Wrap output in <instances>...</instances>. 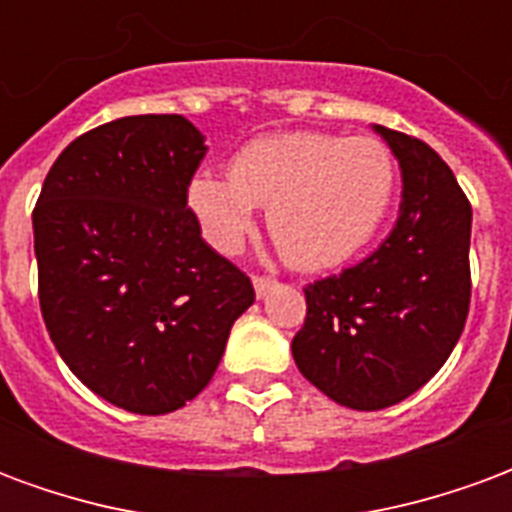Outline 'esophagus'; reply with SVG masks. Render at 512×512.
<instances>
[{
	"label": "esophagus",
	"mask_w": 512,
	"mask_h": 512,
	"mask_svg": "<svg viewBox=\"0 0 512 512\" xmlns=\"http://www.w3.org/2000/svg\"><path fill=\"white\" fill-rule=\"evenodd\" d=\"M273 286H275L273 278H264V275H256V278H253V289H256V297H267V292H270Z\"/></svg>",
	"instance_id": "esophagus-1"
}]
</instances>
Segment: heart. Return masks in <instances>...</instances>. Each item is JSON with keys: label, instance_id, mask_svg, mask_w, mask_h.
<instances>
[{"label": "heart", "instance_id": "b5f03b06", "mask_svg": "<svg viewBox=\"0 0 512 512\" xmlns=\"http://www.w3.org/2000/svg\"><path fill=\"white\" fill-rule=\"evenodd\" d=\"M400 187L391 148L375 137L284 132L250 140L228 176L209 170L187 184V206L206 242L237 253L267 206V228L300 270H328L378 237Z\"/></svg>", "mask_w": 512, "mask_h": 512}]
</instances>
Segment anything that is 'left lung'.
Here are the masks:
<instances>
[{
	"instance_id": "left-lung-1",
	"label": "left lung",
	"mask_w": 512,
	"mask_h": 512,
	"mask_svg": "<svg viewBox=\"0 0 512 512\" xmlns=\"http://www.w3.org/2000/svg\"><path fill=\"white\" fill-rule=\"evenodd\" d=\"M400 162V217L372 256L306 286L297 369L353 411L397 405L444 366L471 300V206L433 148L372 126Z\"/></svg>"
}]
</instances>
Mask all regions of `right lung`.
I'll return each mask as SVG.
<instances>
[{
    "mask_svg": "<svg viewBox=\"0 0 512 512\" xmlns=\"http://www.w3.org/2000/svg\"><path fill=\"white\" fill-rule=\"evenodd\" d=\"M204 157L181 115L118 118L65 148L32 212L46 331L76 378L129 413L195 400L256 297L187 209Z\"/></svg>",
    "mask_w": 512,
    "mask_h": 512,
    "instance_id": "1",
    "label": "right lung"
}]
</instances>
